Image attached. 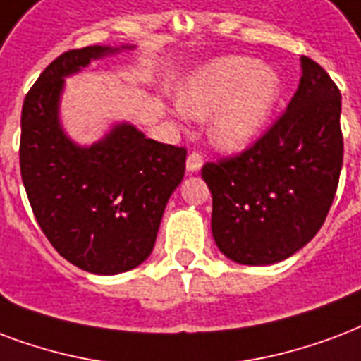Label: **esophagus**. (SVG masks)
<instances>
[{
	"instance_id": "1",
	"label": "esophagus",
	"mask_w": 361,
	"mask_h": 361,
	"mask_svg": "<svg viewBox=\"0 0 361 361\" xmlns=\"http://www.w3.org/2000/svg\"><path fill=\"white\" fill-rule=\"evenodd\" d=\"M202 162H204V159H202V155H200L199 151H191L189 157H187V170H189V172H199L200 166H202Z\"/></svg>"
}]
</instances>
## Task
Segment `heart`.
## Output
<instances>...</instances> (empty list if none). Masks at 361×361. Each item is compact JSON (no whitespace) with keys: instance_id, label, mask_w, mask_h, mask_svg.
<instances>
[{"instance_id":"obj_1","label":"heart","mask_w":361,"mask_h":361,"mask_svg":"<svg viewBox=\"0 0 361 361\" xmlns=\"http://www.w3.org/2000/svg\"><path fill=\"white\" fill-rule=\"evenodd\" d=\"M280 96V77L247 56H225L200 68L180 94V109L192 119H212L221 149L242 151L269 123Z\"/></svg>"}]
</instances>
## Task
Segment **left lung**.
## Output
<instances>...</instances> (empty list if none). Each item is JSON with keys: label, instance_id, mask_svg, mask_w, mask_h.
Wrapping results in <instances>:
<instances>
[{"label": "left lung", "instance_id": "left-lung-1", "mask_svg": "<svg viewBox=\"0 0 361 361\" xmlns=\"http://www.w3.org/2000/svg\"><path fill=\"white\" fill-rule=\"evenodd\" d=\"M301 81L282 117L235 157L206 162L212 235L240 265H272L314 238L343 166L341 90L301 56Z\"/></svg>", "mask_w": 361, "mask_h": 361}]
</instances>
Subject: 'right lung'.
Instances as JSON below:
<instances>
[{"label": "right lung", "mask_w": 361, "mask_h": 361, "mask_svg": "<svg viewBox=\"0 0 361 361\" xmlns=\"http://www.w3.org/2000/svg\"><path fill=\"white\" fill-rule=\"evenodd\" d=\"M121 49L60 54L22 106L20 174L35 219L64 259L92 274H119L149 257L166 202L185 174V147L149 140L134 125L119 123L89 147L60 125L64 77Z\"/></svg>", "instance_id": "right-lung-1"}]
</instances>
